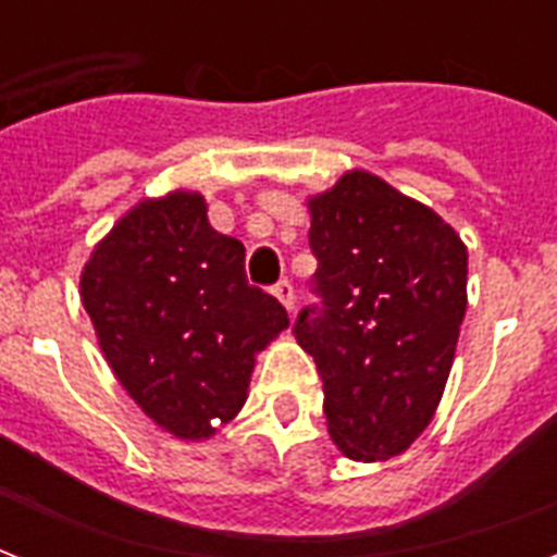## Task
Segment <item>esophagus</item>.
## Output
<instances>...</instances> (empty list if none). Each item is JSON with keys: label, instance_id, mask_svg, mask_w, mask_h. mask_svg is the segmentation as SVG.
<instances>
[{"label": "esophagus", "instance_id": "34e87169", "mask_svg": "<svg viewBox=\"0 0 557 557\" xmlns=\"http://www.w3.org/2000/svg\"><path fill=\"white\" fill-rule=\"evenodd\" d=\"M274 292V297H277L280 304L286 306V312H292L295 309V288H292V283L288 280H280L277 286L271 288Z\"/></svg>", "mask_w": 557, "mask_h": 557}]
</instances>
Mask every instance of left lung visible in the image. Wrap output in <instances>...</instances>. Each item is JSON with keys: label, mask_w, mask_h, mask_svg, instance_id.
<instances>
[{"label": "left lung", "mask_w": 557, "mask_h": 557, "mask_svg": "<svg viewBox=\"0 0 557 557\" xmlns=\"http://www.w3.org/2000/svg\"><path fill=\"white\" fill-rule=\"evenodd\" d=\"M323 312L297 344L323 379L332 442L358 462L405 454L431 424L468 306V248L422 201L367 170L306 199Z\"/></svg>", "instance_id": "left-lung-1"}]
</instances>
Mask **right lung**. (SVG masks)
I'll use <instances>...</instances> for the list:
<instances>
[{"label":"right lung","instance_id":"1","mask_svg":"<svg viewBox=\"0 0 557 557\" xmlns=\"http://www.w3.org/2000/svg\"><path fill=\"white\" fill-rule=\"evenodd\" d=\"M81 300L135 405L176 440L216 436L248 398L286 309L245 280V245L213 231L199 190L141 199L91 248Z\"/></svg>","mask_w":557,"mask_h":557}]
</instances>
